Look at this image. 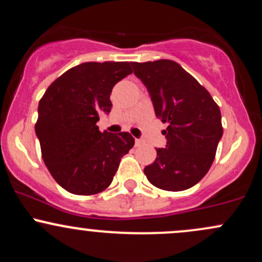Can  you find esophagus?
I'll return each instance as SVG.
<instances>
[{"mask_svg": "<svg viewBox=\"0 0 262 262\" xmlns=\"http://www.w3.org/2000/svg\"><path fill=\"white\" fill-rule=\"evenodd\" d=\"M142 140L140 139H136V147H139V145H142Z\"/></svg>", "mask_w": 262, "mask_h": 262, "instance_id": "esophagus-1", "label": "esophagus"}]
</instances>
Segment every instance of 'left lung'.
I'll return each instance as SVG.
<instances>
[{
	"label": "left lung",
	"mask_w": 262,
	"mask_h": 262,
	"mask_svg": "<svg viewBox=\"0 0 262 262\" xmlns=\"http://www.w3.org/2000/svg\"><path fill=\"white\" fill-rule=\"evenodd\" d=\"M132 66L149 92L156 115L168 123L166 148L157 149L144 174L164 191L191 188L210 170L224 134L219 105L178 62L157 60Z\"/></svg>",
	"instance_id": "left-lung-1"
}]
</instances>
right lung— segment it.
<instances>
[{"instance_id": "obj_1", "label": "right lung", "mask_w": 262, "mask_h": 262, "mask_svg": "<svg viewBox=\"0 0 262 262\" xmlns=\"http://www.w3.org/2000/svg\"><path fill=\"white\" fill-rule=\"evenodd\" d=\"M133 73L126 61L84 62L56 79L38 103L35 132L54 180L73 194L92 196L112 183L134 138L101 133L99 114L112 109L114 85Z\"/></svg>"}]
</instances>
